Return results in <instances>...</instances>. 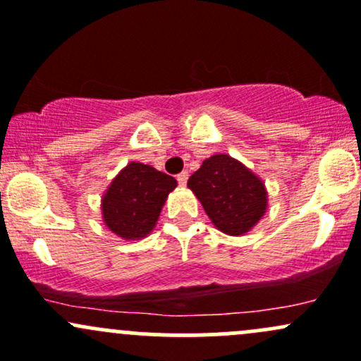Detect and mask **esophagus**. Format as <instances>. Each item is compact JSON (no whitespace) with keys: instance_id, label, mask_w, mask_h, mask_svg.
Here are the masks:
<instances>
[{"instance_id":"esophagus-1","label":"esophagus","mask_w":361,"mask_h":361,"mask_svg":"<svg viewBox=\"0 0 361 361\" xmlns=\"http://www.w3.org/2000/svg\"><path fill=\"white\" fill-rule=\"evenodd\" d=\"M188 177H189L188 172H180L179 176H177V182H179V185H185V182H188Z\"/></svg>"}]
</instances>
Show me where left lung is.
<instances>
[{
  "instance_id": "obj_1",
  "label": "left lung",
  "mask_w": 361,
  "mask_h": 361,
  "mask_svg": "<svg viewBox=\"0 0 361 361\" xmlns=\"http://www.w3.org/2000/svg\"><path fill=\"white\" fill-rule=\"evenodd\" d=\"M219 231L241 235L258 222L267 210L263 182L243 164L227 154H213L188 180Z\"/></svg>"
}]
</instances>
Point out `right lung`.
Wrapping results in <instances>:
<instances>
[{"label":"right lung","instance_id":"1","mask_svg":"<svg viewBox=\"0 0 361 361\" xmlns=\"http://www.w3.org/2000/svg\"><path fill=\"white\" fill-rule=\"evenodd\" d=\"M177 180L145 164H129L115 177L103 196V219L123 239H141L157 224Z\"/></svg>","mask_w":361,"mask_h":361}]
</instances>
